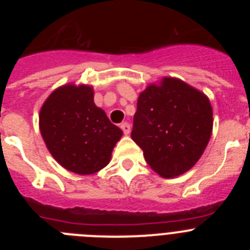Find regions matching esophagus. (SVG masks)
Masks as SVG:
<instances>
[{"label":"esophagus","instance_id":"34e87169","mask_svg":"<svg viewBox=\"0 0 250 250\" xmlns=\"http://www.w3.org/2000/svg\"><path fill=\"white\" fill-rule=\"evenodd\" d=\"M120 127H121V130H123L125 135H129L130 130H131V129H130V124L129 123H123L120 125Z\"/></svg>","mask_w":250,"mask_h":250}]
</instances>
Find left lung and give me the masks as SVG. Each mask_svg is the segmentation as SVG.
<instances>
[{"mask_svg":"<svg viewBox=\"0 0 250 250\" xmlns=\"http://www.w3.org/2000/svg\"><path fill=\"white\" fill-rule=\"evenodd\" d=\"M213 129V110L203 92L165 77L140 94L131 139L154 171L182 175L203 155Z\"/></svg>","mask_w":250,"mask_h":250,"instance_id":"left-lung-1","label":"left lung"}]
</instances>
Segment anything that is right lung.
Instances as JSON below:
<instances>
[{
  "label": "right lung",
  "instance_id": "add662e5",
  "mask_svg": "<svg viewBox=\"0 0 250 250\" xmlns=\"http://www.w3.org/2000/svg\"><path fill=\"white\" fill-rule=\"evenodd\" d=\"M40 130L51 155L72 173L89 175L109 164L123 131L95 105L92 87L65 85L40 111Z\"/></svg>",
  "mask_w": 250,
  "mask_h": 250
}]
</instances>
